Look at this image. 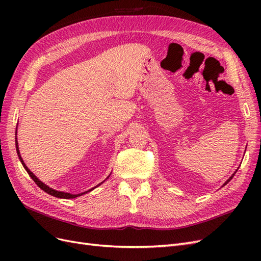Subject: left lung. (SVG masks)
<instances>
[{
    "label": "left lung",
    "instance_id": "8db88e82",
    "mask_svg": "<svg viewBox=\"0 0 261 261\" xmlns=\"http://www.w3.org/2000/svg\"><path fill=\"white\" fill-rule=\"evenodd\" d=\"M236 172H238V170H236V171H235V172H234V174H235V173H236ZM234 174H233V175H232V176H231V177H230V178H228V179H227V180H226V181H225V183H224V184H223V186H224V185H226V184H227V183H228V181H230V180H231V179H232V178H233V176H234Z\"/></svg>",
    "mask_w": 261,
    "mask_h": 261
}]
</instances>
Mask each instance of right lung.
Listing matches in <instances>:
<instances>
[{
    "label": "right lung",
    "instance_id": "obj_1",
    "mask_svg": "<svg viewBox=\"0 0 261 261\" xmlns=\"http://www.w3.org/2000/svg\"><path fill=\"white\" fill-rule=\"evenodd\" d=\"M15 145H16V151H17V154H18V158H19V160H20V162H21V164L23 165V168H25V170L27 171V173L29 174V176L34 179V181L35 183L40 187L42 191H44L45 193H48V194H50L51 196H54V197H58V198H65V199H70V198H76V197H78V196H82V195H84L85 193H88V192H90V191H92L93 188H96V187H98L99 185H101L102 183H103V181H102V183H100L99 185H97L96 187H93V188H91V189H89V191H87V192H85V193H82V194H76V195H74V194H69V193H64V192H59V191H55V189H53V188H50L48 185H45L44 183H42V181L39 179L33 172H31L27 167H26V164H25V162H23V160H22V158H21V155H20V152H19V148H18V143H17V138H16V140H15ZM110 177V175L107 177V178H109Z\"/></svg>",
    "mask_w": 261,
    "mask_h": 261
}]
</instances>
